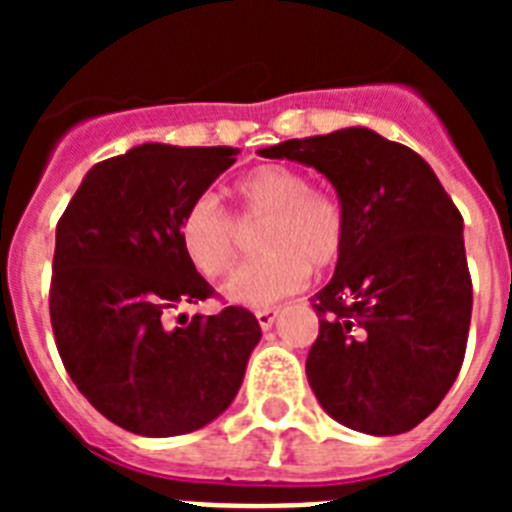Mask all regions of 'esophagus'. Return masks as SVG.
Here are the masks:
<instances>
[{"instance_id":"1","label":"esophagus","mask_w":512,"mask_h":512,"mask_svg":"<svg viewBox=\"0 0 512 512\" xmlns=\"http://www.w3.org/2000/svg\"><path fill=\"white\" fill-rule=\"evenodd\" d=\"M256 320H259L261 328L269 330L271 325H274V320H277V310H274V307H266V310H256Z\"/></svg>"}]
</instances>
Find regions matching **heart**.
<instances>
[{"label": "heart", "instance_id": "heart-1", "mask_svg": "<svg viewBox=\"0 0 512 512\" xmlns=\"http://www.w3.org/2000/svg\"><path fill=\"white\" fill-rule=\"evenodd\" d=\"M243 217H266L261 259L241 266L225 295L266 307L302 289L312 269H330L346 251V205L336 192L310 187V176L284 164H261L235 182ZM179 243L205 277H223L238 259V223L212 192L194 197L179 217Z\"/></svg>", "mask_w": 512, "mask_h": 512}]
</instances>
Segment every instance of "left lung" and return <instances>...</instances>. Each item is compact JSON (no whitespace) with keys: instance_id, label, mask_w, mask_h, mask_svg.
<instances>
[{"instance_id":"obj_1","label":"left lung","mask_w":512,"mask_h":512,"mask_svg":"<svg viewBox=\"0 0 512 512\" xmlns=\"http://www.w3.org/2000/svg\"><path fill=\"white\" fill-rule=\"evenodd\" d=\"M315 166L346 205V251L312 297L307 382L346 428L397 436L441 405L472 320L461 212L408 146L346 128L261 151Z\"/></svg>"}]
</instances>
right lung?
Masks as SVG:
<instances>
[{
    "instance_id": "add662e5",
    "label": "right lung",
    "mask_w": 512,
    "mask_h": 512,
    "mask_svg": "<svg viewBox=\"0 0 512 512\" xmlns=\"http://www.w3.org/2000/svg\"><path fill=\"white\" fill-rule=\"evenodd\" d=\"M235 148L146 143L94 166L56 225L51 325L71 382L138 436L192 433L228 408L259 343L246 307L194 315L215 297L179 243V217L235 164Z\"/></svg>"
}]
</instances>
